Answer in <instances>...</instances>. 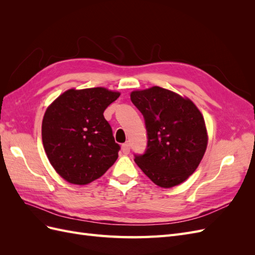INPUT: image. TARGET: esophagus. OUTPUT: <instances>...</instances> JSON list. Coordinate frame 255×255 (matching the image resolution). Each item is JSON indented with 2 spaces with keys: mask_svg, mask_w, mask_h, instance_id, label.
<instances>
[{
  "mask_svg": "<svg viewBox=\"0 0 255 255\" xmlns=\"http://www.w3.org/2000/svg\"><path fill=\"white\" fill-rule=\"evenodd\" d=\"M121 150H122V152L125 153V154H128V152H129V143L128 142L123 143L121 145Z\"/></svg>",
  "mask_w": 255,
  "mask_h": 255,
  "instance_id": "esophagus-1",
  "label": "esophagus"
}]
</instances>
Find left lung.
<instances>
[{
    "instance_id": "obj_1",
    "label": "left lung",
    "mask_w": 255,
    "mask_h": 255,
    "mask_svg": "<svg viewBox=\"0 0 255 255\" xmlns=\"http://www.w3.org/2000/svg\"><path fill=\"white\" fill-rule=\"evenodd\" d=\"M143 115L148 146L135 163L163 188L186 181L196 171L207 148V129L201 112L187 97L153 86L130 92Z\"/></svg>"
}]
</instances>
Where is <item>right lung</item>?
Returning a JSON list of instances; mask_svg holds the SVG:
<instances>
[{
  "instance_id": "obj_1",
  "label": "right lung",
  "mask_w": 255,
  "mask_h": 255,
  "mask_svg": "<svg viewBox=\"0 0 255 255\" xmlns=\"http://www.w3.org/2000/svg\"><path fill=\"white\" fill-rule=\"evenodd\" d=\"M119 96L105 87L71 88L48 106L41 127L43 148L68 183L87 185L117 160L120 146L103 113Z\"/></svg>"
}]
</instances>
